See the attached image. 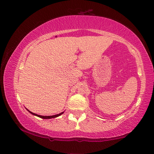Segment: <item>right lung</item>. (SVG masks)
<instances>
[{"instance_id": "right-lung-1", "label": "right lung", "mask_w": 154, "mask_h": 154, "mask_svg": "<svg viewBox=\"0 0 154 154\" xmlns=\"http://www.w3.org/2000/svg\"><path fill=\"white\" fill-rule=\"evenodd\" d=\"M27 110H28V109H27ZM28 111H29L31 114L34 115V116H37V117H39V118H43V119H51V118H56V117H58V116H60V115H62V113H64V112H62V113H59V114L54 115V116H40V115H37V114L34 113H32V112L30 111L29 110H28Z\"/></svg>"}]
</instances>
